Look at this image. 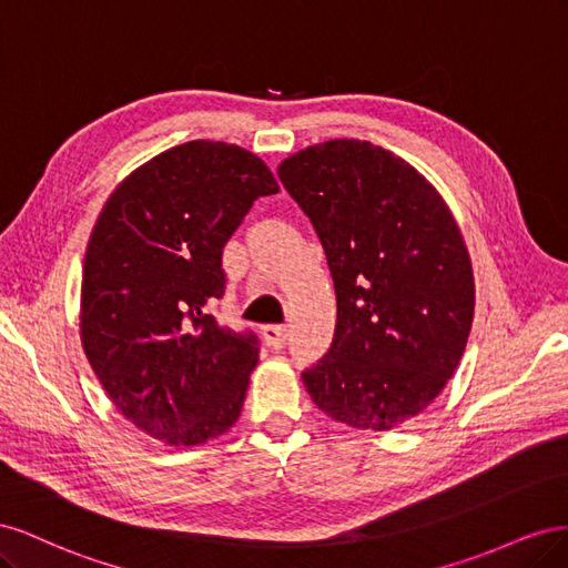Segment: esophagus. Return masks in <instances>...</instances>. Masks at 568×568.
<instances>
[{"mask_svg":"<svg viewBox=\"0 0 568 568\" xmlns=\"http://www.w3.org/2000/svg\"><path fill=\"white\" fill-rule=\"evenodd\" d=\"M263 338L267 341L270 348L280 351V348L286 346L288 332H286V326H282V324H267V326H263Z\"/></svg>","mask_w":568,"mask_h":568,"instance_id":"esophagus-1","label":"esophagus"}]
</instances>
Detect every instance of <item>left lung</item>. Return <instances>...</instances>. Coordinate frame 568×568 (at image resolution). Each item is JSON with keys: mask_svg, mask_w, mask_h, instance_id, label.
Segmentation results:
<instances>
[{"mask_svg": "<svg viewBox=\"0 0 568 568\" xmlns=\"http://www.w3.org/2000/svg\"><path fill=\"white\" fill-rule=\"evenodd\" d=\"M277 175L336 291L334 341L303 384L336 422L398 428L448 384L471 332V261L448 205L409 163L359 140L298 151Z\"/></svg>", "mask_w": 568, "mask_h": 568, "instance_id": "obj_1", "label": "left lung"}]
</instances>
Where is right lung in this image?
I'll use <instances>...</instances> for the list:
<instances>
[{
  "label": "right lung",
  "instance_id": "right-lung-1",
  "mask_svg": "<svg viewBox=\"0 0 568 568\" xmlns=\"http://www.w3.org/2000/svg\"><path fill=\"white\" fill-rule=\"evenodd\" d=\"M277 192L255 153L196 140L136 168L101 211L82 265V348L149 436L199 445L242 412L261 338L211 305L227 284L222 248L253 201Z\"/></svg>",
  "mask_w": 568,
  "mask_h": 568
}]
</instances>
